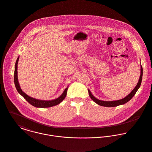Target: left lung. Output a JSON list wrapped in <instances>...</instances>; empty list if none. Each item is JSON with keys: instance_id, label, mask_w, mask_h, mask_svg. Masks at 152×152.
Returning a JSON list of instances; mask_svg holds the SVG:
<instances>
[{"instance_id": "obj_1", "label": "left lung", "mask_w": 152, "mask_h": 152, "mask_svg": "<svg viewBox=\"0 0 152 152\" xmlns=\"http://www.w3.org/2000/svg\"><path fill=\"white\" fill-rule=\"evenodd\" d=\"M142 77H143V68L141 65L140 76L139 80V82H138L137 86L135 87V88L132 90V91L129 95H127L126 97H124L123 99H121V100H116V101H102V100H100L96 99L95 97H94L93 96V94H91V91L88 90V91L89 96H90V98L96 103H97L99 105L104 106V107H116V106H118V105H120L124 104L127 102L128 101H130L132 99V97L135 95L136 93L137 92V91L139 90V88L140 87V85H141V83H142Z\"/></svg>"}]
</instances>
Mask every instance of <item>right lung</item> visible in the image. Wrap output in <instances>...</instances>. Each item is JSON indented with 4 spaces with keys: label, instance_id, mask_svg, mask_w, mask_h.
Wrapping results in <instances>:
<instances>
[{
    "label": "right lung",
    "instance_id": "obj_1",
    "mask_svg": "<svg viewBox=\"0 0 152 152\" xmlns=\"http://www.w3.org/2000/svg\"><path fill=\"white\" fill-rule=\"evenodd\" d=\"M19 56H18L16 63H15V72H14V83H15V85L16 87V88L18 91V92L23 97V98L28 101L29 104H31V105H32L33 106L35 107H39V108H48V107H50L52 106H55L56 105L58 104H59L60 102H61L62 101L64 100V99L65 98L66 96V93H67V90H68V87H66L64 91L63 92V93L61 95V96H59L58 98H57L55 100H50V101H45V100H39L38 99H35L34 98H32L29 96H28L27 94H26L23 91H22V90L20 88V87L19 86V82H18V61H19Z\"/></svg>",
    "mask_w": 152,
    "mask_h": 152
}]
</instances>
